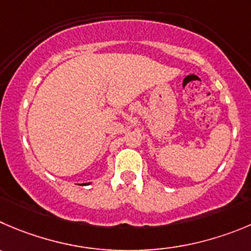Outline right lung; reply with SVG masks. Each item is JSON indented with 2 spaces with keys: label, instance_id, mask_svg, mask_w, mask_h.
Segmentation results:
<instances>
[{
  "label": "right lung",
  "instance_id": "right-lung-1",
  "mask_svg": "<svg viewBox=\"0 0 251 251\" xmlns=\"http://www.w3.org/2000/svg\"><path fill=\"white\" fill-rule=\"evenodd\" d=\"M82 185H83V183H82ZM85 185H88V183H85Z\"/></svg>",
  "mask_w": 251,
  "mask_h": 251
}]
</instances>
